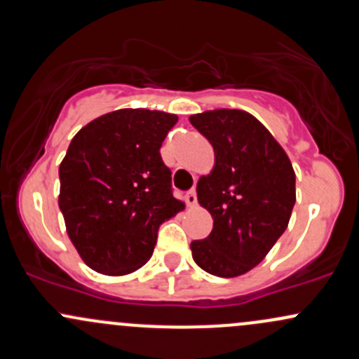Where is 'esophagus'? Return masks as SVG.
I'll return each instance as SVG.
<instances>
[{
    "mask_svg": "<svg viewBox=\"0 0 359 359\" xmlns=\"http://www.w3.org/2000/svg\"><path fill=\"white\" fill-rule=\"evenodd\" d=\"M186 199H187V205L194 206L196 203H198V192H196V189H189V191H187Z\"/></svg>",
    "mask_w": 359,
    "mask_h": 359,
    "instance_id": "esophagus-1",
    "label": "esophagus"
}]
</instances>
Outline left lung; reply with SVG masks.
I'll list each match as a JSON object with an SVG mask.
<instances>
[{"instance_id":"left-lung-1","label":"left lung","mask_w":359,"mask_h":359,"mask_svg":"<svg viewBox=\"0 0 359 359\" xmlns=\"http://www.w3.org/2000/svg\"><path fill=\"white\" fill-rule=\"evenodd\" d=\"M189 120L215 149L213 172L198 182V201L213 217V230L192 241V258L211 275L237 277L258 265L287 229L296 173L273 135L249 113L213 110Z\"/></svg>"}]
</instances>
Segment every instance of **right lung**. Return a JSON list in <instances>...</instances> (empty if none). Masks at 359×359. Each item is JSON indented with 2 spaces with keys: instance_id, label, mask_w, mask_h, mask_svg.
Returning <instances> with one entry per match:
<instances>
[{
  "instance_id": "right-lung-1",
  "label": "right lung",
  "mask_w": 359,
  "mask_h": 359,
  "mask_svg": "<svg viewBox=\"0 0 359 359\" xmlns=\"http://www.w3.org/2000/svg\"><path fill=\"white\" fill-rule=\"evenodd\" d=\"M175 123L172 113L126 108L93 120L72 139L60 165L58 205L70 241L93 270L141 269L160 225L184 208L160 154Z\"/></svg>"
}]
</instances>
